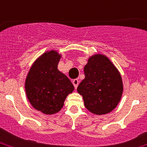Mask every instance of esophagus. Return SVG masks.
I'll use <instances>...</instances> for the list:
<instances>
[{
	"label": "esophagus",
	"mask_w": 147,
	"mask_h": 147,
	"mask_svg": "<svg viewBox=\"0 0 147 147\" xmlns=\"http://www.w3.org/2000/svg\"><path fill=\"white\" fill-rule=\"evenodd\" d=\"M72 83H73V85H74V86H75V88L76 89L77 86H78V85H79V79H74L73 81H72Z\"/></svg>",
	"instance_id": "esophagus-1"
}]
</instances>
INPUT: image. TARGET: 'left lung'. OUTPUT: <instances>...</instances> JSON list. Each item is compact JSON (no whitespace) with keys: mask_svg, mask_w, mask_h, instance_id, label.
I'll return each mask as SVG.
<instances>
[{"mask_svg":"<svg viewBox=\"0 0 147 147\" xmlns=\"http://www.w3.org/2000/svg\"><path fill=\"white\" fill-rule=\"evenodd\" d=\"M85 79L77 91L82 96L85 107L97 115L112 111L123 93L120 72L104 54H96L88 59L84 67Z\"/></svg>","mask_w":147,"mask_h":147,"instance_id":"obj_1","label":"left lung"}]
</instances>
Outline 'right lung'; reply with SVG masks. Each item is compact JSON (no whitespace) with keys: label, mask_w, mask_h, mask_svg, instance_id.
<instances>
[{"label":"right lung","mask_w":147,"mask_h":147,"mask_svg":"<svg viewBox=\"0 0 147 147\" xmlns=\"http://www.w3.org/2000/svg\"><path fill=\"white\" fill-rule=\"evenodd\" d=\"M61 55L56 51L43 53L35 61L27 75L25 89L27 98L35 109L45 115L60 111L74 86L57 69Z\"/></svg>","instance_id":"right-lung-1"}]
</instances>
